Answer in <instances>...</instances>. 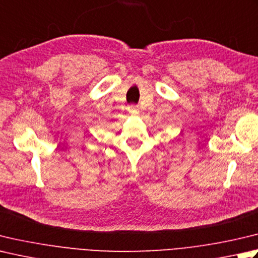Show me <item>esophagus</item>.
Listing matches in <instances>:
<instances>
[{"instance_id": "esophagus-1", "label": "esophagus", "mask_w": 258, "mask_h": 258, "mask_svg": "<svg viewBox=\"0 0 258 258\" xmlns=\"http://www.w3.org/2000/svg\"><path fill=\"white\" fill-rule=\"evenodd\" d=\"M139 106L138 105H135V104H132V105H130L128 107H127V110L130 113H132V114H138L139 113Z\"/></svg>"}]
</instances>
